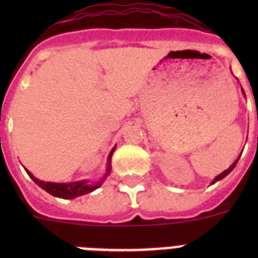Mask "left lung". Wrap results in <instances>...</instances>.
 <instances>
[{"label": "left lung", "mask_w": 258, "mask_h": 258, "mask_svg": "<svg viewBox=\"0 0 258 258\" xmlns=\"http://www.w3.org/2000/svg\"><path fill=\"white\" fill-rule=\"evenodd\" d=\"M241 92H243V94L245 95V93H244V90H243V89H241ZM239 159H240V156H238V159H236V160L234 161V163H232L231 165H230L229 168H227L226 170H223V172L221 173V174H218L217 177H216V178H214L213 181H212V184H213V183H216V182H217V181H221V179H222V178H225V177H226V175L229 174V173L231 172V170L234 169V168H235V165H236V163H238V160H239Z\"/></svg>", "instance_id": "8db88e82"}]
</instances>
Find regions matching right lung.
Instances as JSON below:
<instances>
[{
    "label": "right lung",
    "instance_id": "1",
    "mask_svg": "<svg viewBox=\"0 0 258 258\" xmlns=\"http://www.w3.org/2000/svg\"><path fill=\"white\" fill-rule=\"evenodd\" d=\"M113 151H115V147L112 149V151L109 152L108 155V163H107V169L104 175L102 178H99L95 182L90 181H77V182H70V183H56V182H44L41 179L36 178L35 175L32 174L29 170L26 169V172L28 173V175L33 179L36 184H38L42 190H45L46 192H49L50 195L56 198H61V199H75L77 197H81V195H85V194L92 192V191L97 190L98 187H101L102 183L106 181V178L111 173V157H112Z\"/></svg>",
    "mask_w": 258,
    "mask_h": 258
}]
</instances>
